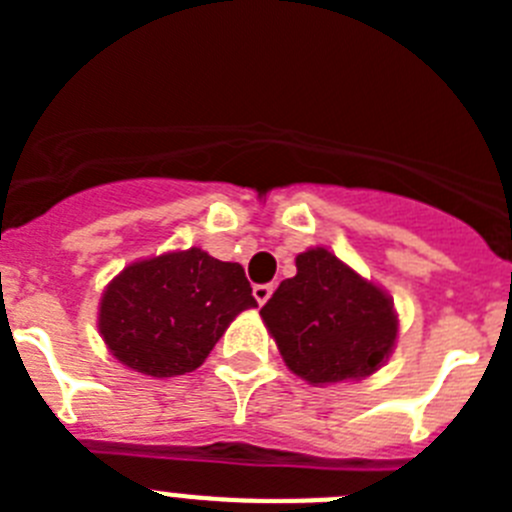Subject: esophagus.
I'll use <instances>...</instances> for the list:
<instances>
[{
  "label": "esophagus",
  "instance_id": "obj_1",
  "mask_svg": "<svg viewBox=\"0 0 512 512\" xmlns=\"http://www.w3.org/2000/svg\"><path fill=\"white\" fill-rule=\"evenodd\" d=\"M271 292H274V284H256V287H253V297H256L259 305H264V302L269 300Z\"/></svg>",
  "mask_w": 512,
  "mask_h": 512
}]
</instances>
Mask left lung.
Listing matches in <instances>:
<instances>
[{
    "instance_id": "obj_1",
    "label": "left lung",
    "mask_w": 512,
    "mask_h": 512,
    "mask_svg": "<svg viewBox=\"0 0 512 512\" xmlns=\"http://www.w3.org/2000/svg\"><path fill=\"white\" fill-rule=\"evenodd\" d=\"M295 264V277L261 307L284 364L310 384L377 372L397 341L390 295L325 248L300 253Z\"/></svg>"
}]
</instances>
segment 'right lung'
I'll return each instance as SVG.
<instances>
[{
  "mask_svg": "<svg viewBox=\"0 0 512 512\" xmlns=\"http://www.w3.org/2000/svg\"><path fill=\"white\" fill-rule=\"evenodd\" d=\"M248 307L256 300L243 266L189 248L125 266L104 289L99 333L128 369L176 377L194 372Z\"/></svg>",
  "mask_w": 512,
  "mask_h": 512,
  "instance_id": "right-lung-1",
  "label": "right lung"
}]
</instances>
